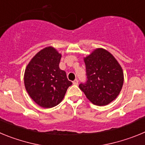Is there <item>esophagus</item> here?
<instances>
[{
    "label": "esophagus",
    "instance_id": "esophagus-1",
    "mask_svg": "<svg viewBox=\"0 0 145 145\" xmlns=\"http://www.w3.org/2000/svg\"><path fill=\"white\" fill-rule=\"evenodd\" d=\"M72 84H73L74 85H78V79H75V80H73V81H72Z\"/></svg>",
    "mask_w": 145,
    "mask_h": 145
}]
</instances>
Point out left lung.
<instances>
[{
    "label": "left lung",
    "mask_w": 145,
    "mask_h": 145,
    "mask_svg": "<svg viewBox=\"0 0 145 145\" xmlns=\"http://www.w3.org/2000/svg\"><path fill=\"white\" fill-rule=\"evenodd\" d=\"M86 81L79 88L96 105H107L120 93L123 72L115 57L103 48L94 50L84 58Z\"/></svg>",
    "instance_id": "left-lung-1"
}]
</instances>
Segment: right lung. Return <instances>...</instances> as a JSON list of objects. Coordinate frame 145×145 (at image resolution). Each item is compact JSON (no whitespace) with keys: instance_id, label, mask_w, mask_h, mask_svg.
<instances>
[{"instance_id":"right-lung-1","label":"right lung","mask_w":145,"mask_h":145,"mask_svg":"<svg viewBox=\"0 0 145 145\" xmlns=\"http://www.w3.org/2000/svg\"><path fill=\"white\" fill-rule=\"evenodd\" d=\"M61 54L53 47L40 51L27 66L25 86L29 97L44 108L57 106L72 85L66 72L59 69Z\"/></svg>"}]
</instances>
